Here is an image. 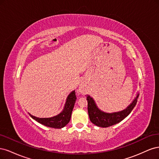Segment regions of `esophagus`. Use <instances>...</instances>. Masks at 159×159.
Listing matches in <instances>:
<instances>
[{
  "instance_id": "obj_1",
  "label": "esophagus",
  "mask_w": 159,
  "mask_h": 159,
  "mask_svg": "<svg viewBox=\"0 0 159 159\" xmlns=\"http://www.w3.org/2000/svg\"><path fill=\"white\" fill-rule=\"evenodd\" d=\"M79 91L81 93H85V88L83 85H80L79 87Z\"/></svg>"
}]
</instances>
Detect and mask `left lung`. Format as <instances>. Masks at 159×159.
Masks as SVG:
<instances>
[{"instance_id": "1", "label": "left lung", "mask_w": 159, "mask_h": 159, "mask_svg": "<svg viewBox=\"0 0 159 159\" xmlns=\"http://www.w3.org/2000/svg\"><path fill=\"white\" fill-rule=\"evenodd\" d=\"M137 93L135 98L128 106L121 111L106 113L99 109L95 100L90 95H87L88 110L89 117L91 123L99 127H108L119 123L127 117L135 106L139 98Z\"/></svg>"}]
</instances>
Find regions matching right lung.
<instances>
[{"mask_svg": "<svg viewBox=\"0 0 159 159\" xmlns=\"http://www.w3.org/2000/svg\"><path fill=\"white\" fill-rule=\"evenodd\" d=\"M76 95L75 90L72 91L66 98V102L64 105V107L61 112L56 116L48 118H40L33 116L28 113L30 116L40 124L44 125L54 129H61L65 127L68 124L71 119L72 111H73L74 105L76 101Z\"/></svg>", "mask_w": 159, "mask_h": 159, "instance_id": "1", "label": "right lung"}]
</instances>
